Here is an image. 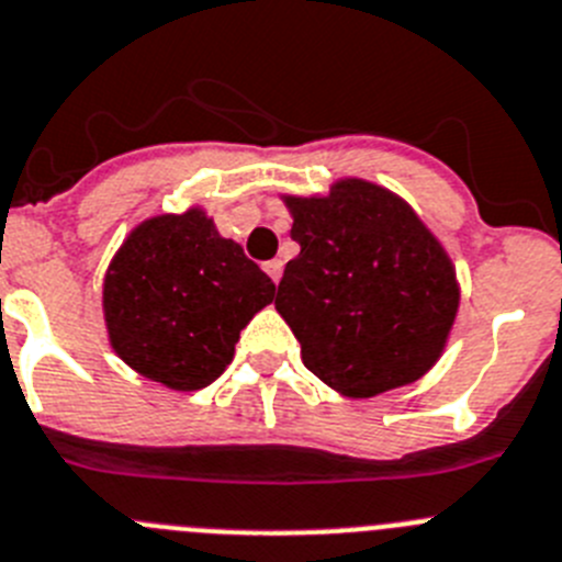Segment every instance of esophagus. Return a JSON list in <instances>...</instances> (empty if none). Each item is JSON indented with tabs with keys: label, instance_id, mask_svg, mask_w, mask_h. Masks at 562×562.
<instances>
[{
	"label": "esophagus",
	"instance_id": "34e87169",
	"mask_svg": "<svg viewBox=\"0 0 562 562\" xmlns=\"http://www.w3.org/2000/svg\"><path fill=\"white\" fill-rule=\"evenodd\" d=\"M266 274H269L274 282H280V277H282V260H269V262H266Z\"/></svg>",
	"mask_w": 562,
	"mask_h": 562
}]
</instances>
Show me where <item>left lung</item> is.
<instances>
[{"label": "left lung", "mask_w": 562, "mask_h": 562, "mask_svg": "<svg viewBox=\"0 0 562 562\" xmlns=\"http://www.w3.org/2000/svg\"><path fill=\"white\" fill-rule=\"evenodd\" d=\"M300 255L274 307L318 381L375 397L442 356L459 311L451 257L417 212L383 187L341 179L327 195H285Z\"/></svg>", "instance_id": "left-lung-1"}]
</instances>
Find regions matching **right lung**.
Instances as JSON below:
<instances>
[{
    "label": "right lung",
    "mask_w": 562,
    "mask_h": 562,
    "mask_svg": "<svg viewBox=\"0 0 562 562\" xmlns=\"http://www.w3.org/2000/svg\"><path fill=\"white\" fill-rule=\"evenodd\" d=\"M274 291L204 210L156 215L125 237L105 271L109 341L139 375L195 392L229 367L240 330Z\"/></svg>",
    "instance_id": "1"
}]
</instances>
